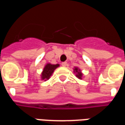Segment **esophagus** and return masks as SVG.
I'll list each match as a JSON object with an SVG mask.
<instances>
[{
	"label": "esophagus",
	"mask_w": 125,
	"mask_h": 125,
	"mask_svg": "<svg viewBox=\"0 0 125 125\" xmlns=\"http://www.w3.org/2000/svg\"><path fill=\"white\" fill-rule=\"evenodd\" d=\"M62 65L63 67H65L67 65V62H62Z\"/></svg>",
	"instance_id": "34e87169"
}]
</instances>
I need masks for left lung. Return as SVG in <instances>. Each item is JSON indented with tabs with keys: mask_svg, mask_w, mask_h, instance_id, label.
<instances>
[{
	"mask_svg": "<svg viewBox=\"0 0 125 125\" xmlns=\"http://www.w3.org/2000/svg\"><path fill=\"white\" fill-rule=\"evenodd\" d=\"M73 72L76 73V76L80 80H82L83 78V73H82V71L78 67H75L73 68Z\"/></svg>",
	"mask_w": 125,
	"mask_h": 125,
	"instance_id": "obj_1",
	"label": "left lung"
}]
</instances>
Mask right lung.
Listing matches in <instances>:
<instances>
[{"instance_id":"obj_1","label":"right lung","mask_w":125,"mask_h":125,"mask_svg":"<svg viewBox=\"0 0 125 125\" xmlns=\"http://www.w3.org/2000/svg\"><path fill=\"white\" fill-rule=\"evenodd\" d=\"M59 66H60L59 63H57V64H52L50 63H47L46 65H45V67H44L43 72H41V80H44V81L48 80L50 78V77L52 76V73H53L55 70L57 68H58Z\"/></svg>"}]
</instances>
